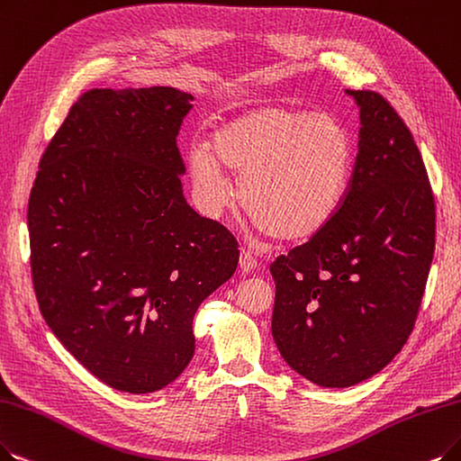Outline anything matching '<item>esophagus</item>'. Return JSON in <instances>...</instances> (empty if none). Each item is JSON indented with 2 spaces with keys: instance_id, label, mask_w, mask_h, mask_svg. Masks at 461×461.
Listing matches in <instances>:
<instances>
[{
  "instance_id": "esophagus-1",
  "label": "esophagus",
  "mask_w": 461,
  "mask_h": 461,
  "mask_svg": "<svg viewBox=\"0 0 461 461\" xmlns=\"http://www.w3.org/2000/svg\"><path fill=\"white\" fill-rule=\"evenodd\" d=\"M240 270L242 272H251V270H255L257 268V259L255 257L249 253V251H246V249H242V253H240Z\"/></svg>"
}]
</instances>
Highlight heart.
<instances>
[{
  "label": "heart",
  "instance_id": "heart-1",
  "mask_svg": "<svg viewBox=\"0 0 461 461\" xmlns=\"http://www.w3.org/2000/svg\"><path fill=\"white\" fill-rule=\"evenodd\" d=\"M187 170L198 206L217 217L232 204L227 170L240 174L238 194L257 232L299 242L339 213L354 174V141L335 117L268 105L194 140Z\"/></svg>",
  "mask_w": 461,
  "mask_h": 461
}]
</instances>
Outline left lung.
Returning <instances> with one entry per match:
<instances>
[{"label":"left lung","mask_w":461,"mask_h":461,"mask_svg":"<svg viewBox=\"0 0 461 461\" xmlns=\"http://www.w3.org/2000/svg\"><path fill=\"white\" fill-rule=\"evenodd\" d=\"M335 219L270 265L272 337L294 373L349 388L380 373L409 340L435 249V200L412 134L373 90Z\"/></svg>","instance_id":"8db88e82"}]
</instances>
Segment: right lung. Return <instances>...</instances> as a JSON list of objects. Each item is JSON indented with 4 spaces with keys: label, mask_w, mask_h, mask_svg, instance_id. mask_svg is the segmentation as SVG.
I'll list each match as a JSON object with an SVG mask.
<instances>
[{
    "label": "right lung",
    "mask_w": 461,
    "mask_h": 461,
    "mask_svg": "<svg viewBox=\"0 0 461 461\" xmlns=\"http://www.w3.org/2000/svg\"><path fill=\"white\" fill-rule=\"evenodd\" d=\"M193 100L172 86L85 92L30 193L41 314L86 371L126 393L185 371L196 310L240 257L234 236L183 196L176 138Z\"/></svg>",
    "instance_id": "add662e5"
}]
</instances>
